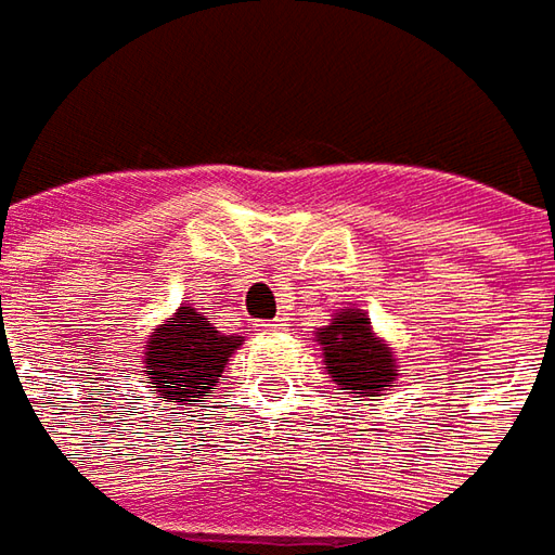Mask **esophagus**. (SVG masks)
<instances>
[{"label":"esophagus","mask_w":555,"mask_h":555,"mask_svg":"<svg viewBox=\"0 0 555 555\" xmlns=\"http://www.w3.org/2000/svg\"><path fill=\"white\" fill-rule=\"evenodd\" d=\"M259 327H262V331H266V333H278V331H284V318H274V321H262V324H259Z\"/></svg>","instance_id":"obj_1"}]
</instances>
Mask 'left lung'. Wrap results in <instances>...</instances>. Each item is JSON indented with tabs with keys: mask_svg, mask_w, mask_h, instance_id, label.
<instances>
[{
	"mask_svg": "<svg viewBox=\"0 0 555 555\" xmlns=\"http://www.w3.org/2000/svg\"><path fill=\"white\" fill-rule=\"evenodd\" d=\"M314 339L321 346L333 383L349 389L358 401H376L398 376L392 349L373 333L367 311H336L327 327H318Z\"/></svg>",
	"mask_w": 555,
	"mask_h": 555,
	"instance_id": "8db88e82",
	"label": "left lung"
}]
</instances>
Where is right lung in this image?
Masks as SVG:
<instances>
[{
	"label": "right lung",
	"mask_w": 555,
	"mask_h": 555,
	"mask_svg": "<svg viewBox=\"0 0 555 555\" xmlns=\"http://www.w3.org/2000/svg\"><path fill=\"white\" fill-rule=\"evenodd\" d=\"M241 346L244 336H224L209 324L206 311L184 302L151 333L144 346L141 373L147 376V392L169 404L191 408L212 392L228 358Z\"/></svg>",
	"instance_id": "1"
}]
</instances>
